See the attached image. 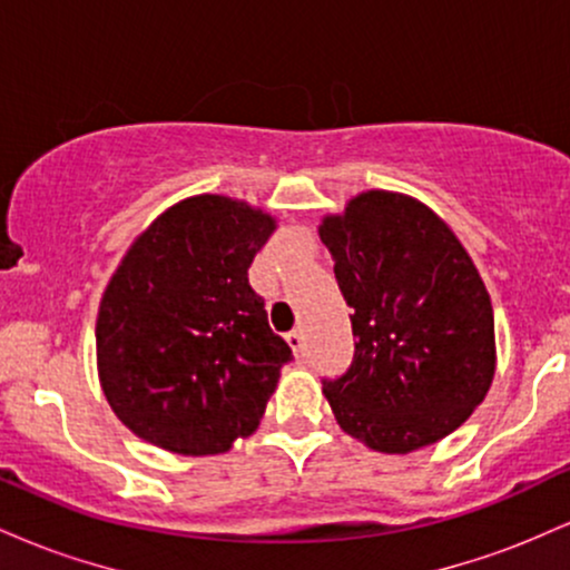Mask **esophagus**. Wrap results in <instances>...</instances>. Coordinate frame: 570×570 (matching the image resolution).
<instances>
[{
	"mask_svg": "<svg viewBox=\"0 0 570 570\" xmlns=\"http://www.w3.org/2000/svg\"><path fill=\"white\" fill-rule=\"evenodd\" d=\"M286 343H289V348L297 353V356H303V351H305V337H303V332L299 330H292L289 335H286Z\"/></svg>",
	"mask_w": 570,
	"mask_h": 570,
	"instance_id": "esophagus-1",
	"label": "esophagus"
}]
</instances>
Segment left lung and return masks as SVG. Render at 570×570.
Masks as SVG:
<instances>
[{"instance_id":"8db88e82","label":"left lung","mask_w":570,"mask_h":570,"mask_svg":"<svg viewBox=\"0 0 570 570\" xmlns=\"http://www.w3.org/2000/svg\"><path fill=\"white\" fill-rule=\"evenodd\" d=\"M322 244L353 307V362L324 377L340 429L381 453L434 444L472 415L495 372L493 305L444 222L385 189L324 217Z\"/></svg>"}]
</instances>
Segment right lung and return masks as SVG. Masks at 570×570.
Returning <instances> with one entry per match:
<instances>
[{"label": "right lung", "instance_id": "obj_1", "mask_svg": "<svg viewBox=\"0 0 570 570\" xmlns=\"http://www.w3.org/2000/svg\"><path fill=\"white\" fill-rule=\"evenodd\" d=\"M276 219L244 200L195 195L144 230L101 297L98 377L144 442L217 455L263 421L292 348L248 284Z\"/></svg>", "mask_w": 570, "mask_h": 570}]
</instances>
